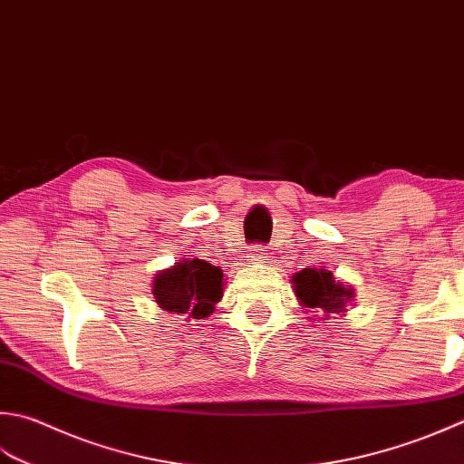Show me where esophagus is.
<instances>
[{
  "label": "esophagus",
  "mask_w": 464,
  "mask_h": 464,
  "mask_svg": "<svg viewBox=\"0 0 464 464\" xmlns=\"http://www.w3.org/2000/svg\"><path fill=\"white\" fill-rule=\"evenodd\" d=\"M247 261L251 263H267L269 261V251L266 247H251L247 253Z\"/></svg>",
  "instance_id": "obj_1"
}]
</instances>
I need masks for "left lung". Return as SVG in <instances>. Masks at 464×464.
Wrapping results in <instances>:
<instances>
[{"instance_id":"left-lung-1","label":"left lung","mask_w":464,"mask_h":464,"mask_svg":"<svg viewBox=\"0 0 464 464\" xmlns=\"http://www.w3.org/2000/svg\"><path fill=\"white\" fill-rule=\"evenodd\" d=\"M292 285L302 307L314 312V320L315 314H324L322 320H328L334 314L342 315L346 312L348 304L356 297L352 285L342 279H335L332 271L324 266L297 271L292 277Z\"/></svg>"}]
</instances>
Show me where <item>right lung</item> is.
I'll list each match as a JSON object with an SVG mask.
<instances>
[{
  "label": "right lung",
  "instance_id": "1",
  "mask_svg": "<svg viewBox=\"0 0 464 464\" xmlns=\"http://www.w3.org/2000/svg\"><path fill=\"white\" fill-rule=\"evenodd\" d=\"M223 269L205 259L183 257L152 279L154 302L169 314L185 315V322L207 320L223 297Z\"/></svg>",
  "mask_w": 464,
  "mask_h": 464
}]
</instances>
